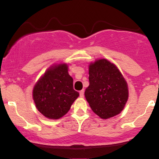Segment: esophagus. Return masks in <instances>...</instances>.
Instances as JSON below:
<instances>
[{
  "label": "esophagus",
  "instance_id": "obj_1",
  "mask_svg": "<svg viewBox=\"0 0 159 159\" xmlns=\"http://www.w3.org/2000/svg\"><path fill=\"white\" fill-rule=\"evenodd\" d=\"M80 96L81 97H84V90L80 91Z\"/></svg>",
  "mask_w": 159,
  "mask_h": 159
}]
</instances>
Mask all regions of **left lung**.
Instances as JSON below:
<instances>
[{"mask_svg":"<svg viewBox=\"0 0 159 159\" xmlns=\"http://www.w3.org/2000/svg\"><path fill=\"white\" fill-rule=\"evenodd\" d=\"M89 81L84 96L95 114L105 120L123 110L129 98V89L116 65L104 58L90 63Z\"/></svg>","mask_w":159,"mask_h":159,"instance_id":"1","label":"left lung"}]
</instances>
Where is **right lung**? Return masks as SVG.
I'll use <instances>...</instances> for the list:
<instances>
[{
    "instance_id": "right-lung-1",
    "label": "right lung",
    "mask_w": 159,
    "mask_h": 159,
    "mask_svg": "<svg viewBox=\"0 0 159 159\" xmlns=\"http://www.w3.org/2000/svg\"><path fill=\"white\" fill-rule=\"evenodd\" d=\"M78 96L79 93L73 89V79L69 75L66 63L49 67L33 90L36 107L51 120L64 116Z\"/></svg>"
}]
</instances>
